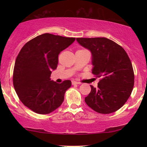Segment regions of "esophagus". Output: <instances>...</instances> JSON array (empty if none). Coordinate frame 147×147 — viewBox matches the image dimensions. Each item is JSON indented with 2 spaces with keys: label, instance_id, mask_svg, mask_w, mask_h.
Returning a JSON list of instances; mask_svg holds the SVG:
<instances>
[{
  "label": "esophagus",
  "instance_id": "34e87169",
  "mask_svg": "<svg viewBox=\"0 0 147 147\" xmlns=\"http://www.w3.org/2000/svg\"><path fill=\"white\" fill-rule=\"evenodd\" d=\"M71 84H72V85H76V84H80L81 83H80V82H78L72 81L71 82Z\"/></svg>",
  "mask_w": 147,
  "mask_h": 147
}]
</instances>
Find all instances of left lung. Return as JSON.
Segmentation results:
<instances>
[{
  "instance_id": "obj_1",
  "label": "left lung",
  "mask_w": 147,
  "mask_h": 147,
  "mask_svg": "<svg viewBox=\"0 0 147 147\" xmlns=\"http://www.w3.org/2000/svg\"><path fill=\"white\" fill-rule=\"evenodd\" d=\"M92 54V74L100 78L98 88L90 86L87 105L100 114H110L126 103L133 90L134 74L128 54L115 42L105 37L77 38Z\"/></svg>"
}]
</instances>
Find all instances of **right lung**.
Returning <instances> with one entry per match:
<instances>
[{
	"label": "right lung",
	"instance_id": "obj_1",
	"mask_svg": "<svg viewBox=\"0 0 147 147\" xmlns=\"http://www.w3.org/2000/svg\"><path fill=\"white\" fill-rule=\"evenodd\" d=\"M75 40L44 33L25 43L18 54L13 70L14 88L22 103L35 113H51L63 102L71 81L58 84L50 77L57 67L60 52Z\"/></svg>",
	"mask_w": 147,
	"mask_h": 147
}]
</instances>
